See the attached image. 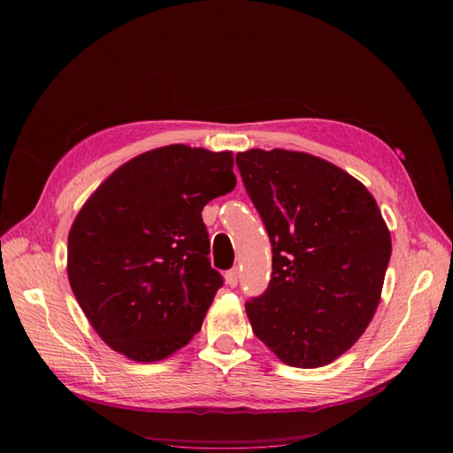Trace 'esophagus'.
Instances as JSON below:
<instances>
[{
    "label": "esophagus",
    "mask_w": 453,
    "mask_h": 453,
    "mask_svg": "<svg viewBox=\"0 0 453 453\" xmlns=\"http://www.w3.org/2000/svg\"><path fill=\"white\" fill-rule=\"evenodd\" d=\"M225 280H226V285L228 287H236L238 281H240V268H232L225 273Z\"/></svg>",
    "instance_id": "34e87169"
}]
</instances>
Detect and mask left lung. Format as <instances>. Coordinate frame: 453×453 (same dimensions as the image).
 Listing matches in <instances>:
<instances>
[{
	"label": "left lung",
	"mask_w": 453,
	"mask_h": 453,
	"mask_svg": "<svg viewBox=\"0 0 453 453\" xmlns=\"http://www.w3.org/2000/svg\"><path fill=\"white\" fill-rule=\"evenodd\" d=\"M272 243L266 291L245 303L255 336L291 366L333 363L378 308L391 236L366 187L295 150L236 155Z\"/></svg>",
	"instance_id": "8db88e82"
}]
</instances>
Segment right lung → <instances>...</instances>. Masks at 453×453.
<instances>
[{
    "label": "right lung",
    "instance_id": "add662e5",
    "mask_svg": "<svg viewBox=\"0 0 453 453\" xmlns=\"http://www.w3.org/2000/svg\"><path fill=\"white\" fill-rule=\"evenodd\" d=\"M232 153L168 145L113 172L75 217L67 276L94 331L150 363L188 344L225 280L202 210L236 187Z\"/></svg>",
    "mask_w": 453,
    "mask_h": 453
}]
</instances>
